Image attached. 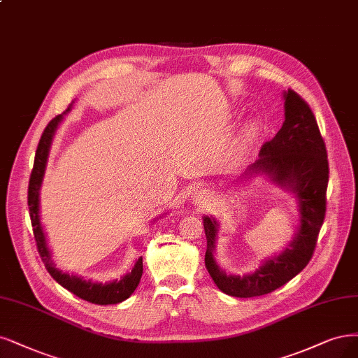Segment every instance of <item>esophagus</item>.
Masks as SVG:
<instances>
[{"instance_id":"1","label":"esophagus","mask_w":358,"mask_h":358,"mask_svg":"<svg viewBox=\"0 0 358 358\" xmlns=\"http://www.w3.org/2000/svg\"><path fill=\"white\" fill-rule=\"evenodd\" d=\"M212 200H213V196H212L210 191L200 189V191L195 192V203L201 206V207H206L207 204H210Z\"/></svg>"}]
</instances>
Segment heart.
<instances>
[{
	"instance_id": "1",
	"label": "heart",
	"mask_w": 358,
	"mask_h": 358,
	"mask_svg": "<svg viewBox=\"0 0 358 358\" xmlns=\"http://www.w3.org/2000/svg\"><path fill=\"white\" fill-rule=\"evenodd\" d=\"M252 130H253V126H252V127H250V131H252Z\"/></svg>"
}]
</instances>
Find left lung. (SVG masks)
<instances>
[{
    "mask_svg": "<svg viewBox=\"0 0 358 358\" xmlns=\"http://www.w3.org/2000/svg\"><path fill=\"white\" fill-rule=\"evenodd\" d=\"M285 122L275 136L262 145L261 157L248 169L245 176L262 171L296 194L301 212L299 231L285 252L269 259L253 274L227 275L213 259L217 224L206 216V268L215 285L229 296H262L285 286L311 261L324 222L329 183L326 143L310 105L292 89L285 93Z\"/></svg>",
    "mask_w": 358,
    "mask_h": 358,
    "instance_id": "1",
    "label": "left lung"
}]
</instances>
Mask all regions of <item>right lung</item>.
<instances>
[{"instance_id": "add662e5", "label": "right lung", "mask_w": 358, "mask_h": 358, "mask_svg": "<svg viewBox=\"0 0 358 358\" xmlns=\"http://www.w3.org/2000/svg\"><path fill=\"white\" fill-rule=\"evenodd\" d=\"M62 117L64 115L55 117L45 126V129L41 134L38 148H36L34 167H32L31 178H29L28 206H29V216H31L34 237L36 241V249H38L41 261L44 262L48 274H50L62 287L68 289L71 293L76 294V296L87 301V302H92V303H97V305L118 303V302L126 301L134 292V289L138 287L142 273H143L142 257L136 262V265H134L131 273H129L121 280H115V281L105 282V285H102V282H93V281L83 280L76 275L60 273L57 268H55V264L52 262V255H50V252H48V248H47L45 236L43 232L41 222H40V207H38L40 206V187H41L43 176H44L48 150H50L52 139L55 136L57 124L62 121Z\"/></svg>"}]
</instances>
